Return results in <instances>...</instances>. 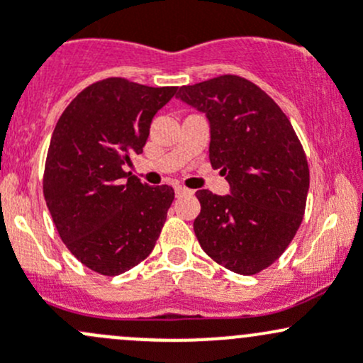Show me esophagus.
<instances>
[{"label": "esophagus", "instance_id": "esophagus-1", "mask_svg": "<svg viewBox=\"0 0 363 363\" xmlns=\"http://www.w3.org/2000/svg\"><path fill=\"white\" fill-rule=\"evenodd\" d=\"M174 194H177V197H182V196H186V194H192V190L185 189V186L182 185H177L174 186Z\"/></svg>", "mask_w": 363, "mask_h": 363}]
</instances>
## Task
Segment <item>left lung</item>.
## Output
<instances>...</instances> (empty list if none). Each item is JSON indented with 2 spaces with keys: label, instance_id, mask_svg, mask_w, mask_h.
<instances>
[{
  "label": "left lung",
  "instance_id": "left-lung-1",
  "mask_svg": "<svg viewBox=\"0 0 363 363\" xmlns=\"http://www.w3.org/2000/svg\"><path fill=\"white\" fill-rule=\"evenodd\" d=\"M178 99L209 121V161L228 196L197 190L199 244L240 275L270 267L294 239L305 214L310 171L292 124L263 89L239 76L182 86Z\"/></svg>",
  "mask_w": 363,
  "mask_h": 363
}]
</instances>
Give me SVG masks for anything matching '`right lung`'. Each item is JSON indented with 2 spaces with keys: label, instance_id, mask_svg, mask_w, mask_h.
<instances>
[{
  "label": "right lung",
  "instance_id": "1",
  "mask_svg": "<svg viewBox=\"0 0 363 363\" xmlns=\"http://www.w3.org/2000/svg\"><path fill=\"white\" fill-rule=\"evenodd\" d=\"M177 89L108 77L83 89L53 130L45 201L60 239L93 272L124 274L154 249L174 190L143 185L123 167L142 154Z\"/></svg>",
  "mask_w": 363,
  "mask_h": 363
}]
</instances>
